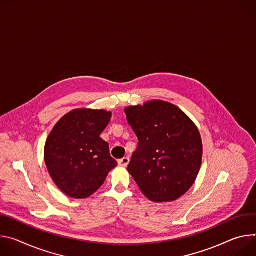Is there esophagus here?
Listing matches in <instances>:
<instances>
[{
	"label": "esophagus",
	"mask_w": 256,
	"mask_h": 256,
	"mask_svg": "<svg viewBox=\"0 0 256 256\" xmlns=\"http://www.w3.org/2000/svg\"><path fill=\"white\" fill-rule=\"evenodd\" d=\"M129 162H130L129 158H121V160H118V164H119L120 166H127L128 164H129Z\"/></svg>",
	"instance_id": "esophagus-1"
}]
</instances>
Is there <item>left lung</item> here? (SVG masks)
<instances>
[{
    "label": "left lung",
    "instance_id": "obj_1",
    "mask_svg": "<svg viewBox=\"0 0 256 256\" xmlns=\"http://www.w3.org/2000/svg\"><path fill=\"white\" fill-rule=\"evenodd\" d=\"M125 114L138 139L129 173L148 200H178L202 166V142L196 126L179 108L162 100L126 108Z\"/></svg>",
    "mask_w": 256,
    "mask_h": 256
}]
</instances>
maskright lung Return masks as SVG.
<instances>
[{"mask_svg":"<svg viewBox=\"0 0 256 256\" xmlns=\"http://www.w3.org/2000/svg\"><path fill=\"white\" fill-rule=\"evenodd\" d=\"M110 117V112L102 110H74L50 133L44 162L52 181L68 196L90 197L117 166L108 144L100 137Z\"/></svg>","mask_w":256,"mask_h":256,"instance_id":"right-lung-1","label":"right lung"}]
</instances>
